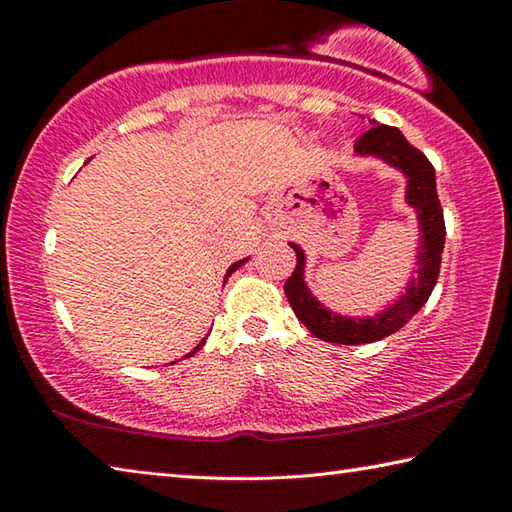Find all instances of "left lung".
Listing matches in <instances>:
<instances>
[{
    "label": "left lung",
    "mask_w": 512,
    "mask_h": 512,
    "mask_svg": "<svg viewBox=\"0 0 512 512\" xmlns=\"http://www.w3.org/2000/svg\"><path fill=\"white\" fill-rule=\"evenodd\" d=\"M372 128L363 133L354 144L357 158H375L388 167L400 171L406 178L404 203L415 212L418 221V246H415V268L411 280L406 282L404 293H400L391 305H386L372 316H345L339 311L329 309L311 293L305 282L307 253L300 244H293L298 264L296 271L284 284V293L291 302V309L302 325L318 339L341 345H361L384 339L395 334L409 320L418 314L424 302L429 300L433 287H436L440 257L445 246V219L443 207L436 192V171H433L427 155L420 153L415 146L406 142L400 128L379 124L375 119H368Z\"/></svg>",
    "instance_id": "8db88e82"
}]
</instances>
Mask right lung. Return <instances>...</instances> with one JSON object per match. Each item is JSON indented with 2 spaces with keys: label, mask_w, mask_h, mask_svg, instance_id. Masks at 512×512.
Listing matches in <instances>:
<instances>
[{
  "label": "right lung",
  "mask_w": 512,
  "mask_h": 512,
  "mask_svg": "<svg viewBox=\"0 0 512 512\" xmlns=\"http://www.w3.org/2000/svg\"><path fill=\"white\" fill-rule=\"evenodd\" d=\"M248 259H250V257H244V259H239V262H235V264H232V266L228 268V271H225V277H223V284H225V282H228V277H230L232 273H235V271H237V268H241V266H244V264L248 262ZM205 341H207V336H205V339H203L201 343H198V345H196V348H194L192 352H189V354H185V357H183V359H187V357H192V354H196L198 350H201V348H203V345H205ZM173 363H176V361H173Z\"/></svg>",
  "instance_id": "1"
}]
</instances>
